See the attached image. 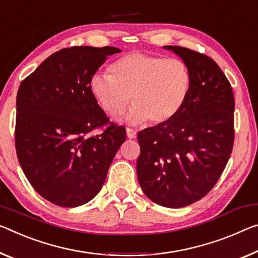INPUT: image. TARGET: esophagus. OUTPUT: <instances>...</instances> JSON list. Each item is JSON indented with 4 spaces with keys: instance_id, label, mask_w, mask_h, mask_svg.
<instances>
[{
    "instance_id": "1",
    "label": "esophagus",
    "mask_w": 258,
    "mask_h": 258,
    "mask_svg": "<svg viewBox=\"0 0 258 258\" xmlns=\"http://www.w3.org/2000/svg\"><path fill=\"white\" fill-rule=\"evenodd\" d=\"M126 137L128 139H134L137 137V131H134L132 128H127L126 130Z\"/></svg>"
}]
</instances>
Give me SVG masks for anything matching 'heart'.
<instances>
[{
    "instance_id": "heart-1",
    "label": "heart",
    "mask_w": 258,
    "mask_h": 258,
    "mask_svg": "<svg viewBox=\"0 0 258 258\" xmlns=\"http://www.w3.org/2000/svg\"><path fill=\"white\" fill-rule=\"evenodd\" d=\"M112 75L95 73L91 91L111 116L119 114L132 100L126 114L131 125L165 124L177 117L187 100L191 78L180 59L133 51L111 65Z\"/></svg>"
}]
</instances>
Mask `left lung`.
<instances>
[{
  "label": "left lung",
  "instance_id": "obj_1",
  "mask_svg": "<svg viewBox=\"0 0 258 258\" xmlns=\"http://www.w3.org/2000/svg\"><path fill=\"white\" fill-rule=\"evenodd\" d=\"M163 48L189 69L190 89L177 117L138 133L137 173L151 201L182 208L209 193L227 164L234 141V96L210 57L178 46Z\"/></svg>",
  "mask_w": 258,
  "mask_h": 258
}]
</instances>
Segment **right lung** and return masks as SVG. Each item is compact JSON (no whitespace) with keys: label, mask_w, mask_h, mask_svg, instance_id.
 <instances>
[{"label":"right lung","mask_w":258,"mask_h":258,"mask_svg":"<svg viewBox=\"0 0 258 258\" xmlns=\"http://www.w3.org/2000/svg\"><path fill=\"white\" fill-rule=\"evenodd\" d=\"M114 47H71L56 51L22 81L17 94L16 151L34 189L59 207L83 206L99 194L126 131L107 125L91 91V78Z\"/></svg>","instance_id":"obj_1"}]
</instances>
